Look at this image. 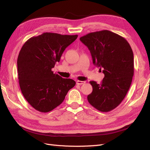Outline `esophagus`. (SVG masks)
Returning a JSON list of instances; mask_svg holds the SVG:
<instances>
[{
	"instance_id": "esophagus-1",
	"label": "esophagus",
	"mask_w": 150,
	"mask_h": 150,
	"mask_svg": "<svg viewBox=\"0 0 150 150\" xmlns=\"http://www.w3.org/2000/svg\"><path fill=\"white\" fill-rule=\"evenodd\" d=\"M86 83V81H76V84L78 85H82Z\"/></svg>"
}]
</instances>
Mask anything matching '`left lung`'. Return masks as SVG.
<instances>
[{
  "mask_svg": "<svg viewBox=\"0 0 150 150\" xmlns=\"http://www.w3.org/2000/svg\"><path fill=\"white\" fill-rule=\"evenodd\" d=\"M80 40L89 49L93 64L104 74L101 84L89 82L93 92L88 96V102L101 112L110 111L123 100L132 82V49L124 38L108 30L89 33Z\"/></svg>",
  "mask_w": 150,
  "mask_h": 150,
  "instance_id": "obj_1",
  "label": "left lung"
}]
</instances>
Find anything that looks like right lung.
Returning a JSON list of instances; mask_svg holds the SVG:
<instances>
[{"label": "right lung", "instance_id": "add662e5", "mask_svg": "<svg viewBox=\"0 0 150 150\" xmlns=\"http://www.w3.org/2000/svg\"><path fill=\"white\" fill-rule=\"evenodd\" d=\"M78 35L44 33L28 39L17 58L19 86L24 97L35 110L47 112L63 102L76 82L54 74L52 68Z\"/></svg>", "mask_w": 150, "mask_h": 150}]
</instances>
